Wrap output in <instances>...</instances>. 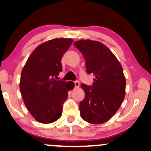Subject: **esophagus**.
<instances>
[{
  "label": "esophagus",
  "mask_w": 151,
  "mask_h": 151,
  "mask_svg": "<svg viewBox=\"0 0 151 151\" xmlns=\"http://www.w3.org/2000/svg\"><path fill=\"white\" fill-rule=\"evenodd\" d=\"M74 84H75V87L76 88H78L80 86V83L78 81H75L74 82Z\"/></svg>",
  "instance_id": "obj_1"
}]
</instances>
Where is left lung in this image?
<instances>
[{"instance_id":"obj_1","label":"left lung","mask_w":151,"mask_h":151,"mask_svg":"<svg viewBox=\"0 0 151 151\" xmlns=\"http://www.w3.org/2000/svg\"><path fill=\"white\" fill-rule=\"evenodd\" d=\"M73 44L84 57L86 73L95 76L92 86L81 84L85 97L80 103V115L88 123L103 124L114 115L124 99L126 80L122 67L102 43L81 40Z\"/></svg>"}]
</instances>
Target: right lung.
Listing matches in <instances>:
<instances>
[{
	"mask_svg": "<svg viewBox=\"0 0 151 151\" xmlns=\"http://www.w3.org/2000/svg\"><path fill=\"white\" fill-rule=\"evenodd\" d=\"M72 42L71 38H55L43 42L34 49L22 69L20 82L22 99L39 122L58 120L68 91L73 88L68 82L55 79L63 71L62 57Z\"/></svg>",
	"mask_w": 151,
	"mask_h": 151,
	"instance_id": "add662e5",
	"label": "right lung"
}]
</instances>
